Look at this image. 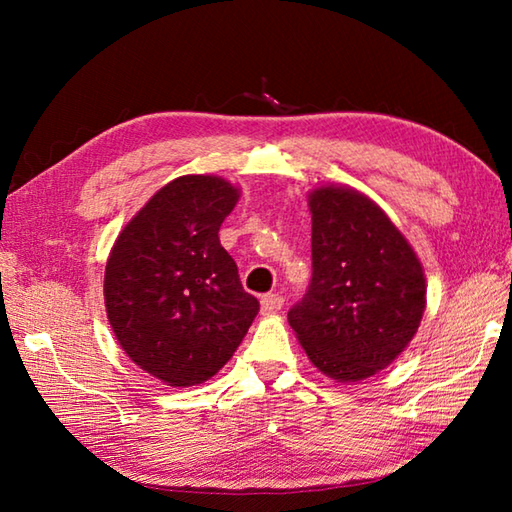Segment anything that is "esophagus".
<instances>
[{
  "label": "esophagus",
  "instance_id": "34e87169",
  "mask_svg": "<svg viewBox=\"0 0 512 512\" xmlns=\"http://www.w3.org/2000/svg\"><path fill=\"white\" fill-rule=\"evenodd\" d=\"M281 308H284V297L281 295H273V292H270V295L262 297V312L264 314H273Z\"/></svg>",
  "mask_w": 512,
  "mask_h": 512
}]
</instances>
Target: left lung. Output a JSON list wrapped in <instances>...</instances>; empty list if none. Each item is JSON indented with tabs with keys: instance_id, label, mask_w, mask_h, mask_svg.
Returning a JSON list of instances; mask_svg holds the SVG:
<instances>
[{
	"instance_id": "8db88e82",
	"label": "left lung",
	"mask_w": 512,
	"mask_h": 512,
	"mask_svg": "<svg viewBox=\"0 0 512 512\" xmlns=\"http://www.w3.org/2000/svg\"><path fill=\"white\" fill-rule=\"evenodd\" d=\"M312 279L288 312L310 361L354 383L387 367L416 334L427 286L413 248L354 189L310 195Z\"/></svg>"
}]
</instances>
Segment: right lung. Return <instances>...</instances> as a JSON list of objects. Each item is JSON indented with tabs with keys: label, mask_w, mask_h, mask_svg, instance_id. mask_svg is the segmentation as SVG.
I'll return each instance as SVG.
<instances>
[{
	"label": "right lung",
	"mask_w": 512,
	"mask_h": 512,
	"mask_svg": "<svg viewBox=\"0 0 512 512\" xmlns=\"http://www.w3.org/2000/svg\"><path fill=\"white\" fill-rule=\"evenodd\" d=\"M237 198L222 178H176L123 228L107 259L105 308L116 339L171 387L217 374L259 312L217 237Z\"/></svg>",
	"instance_id": "add662e5"
}]
</instances>
